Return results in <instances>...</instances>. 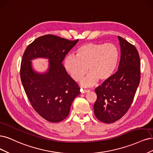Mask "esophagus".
<instances>
[{"label":"esophagus","mask_w":153,"mask_h":153,"mask_svg":"<svg viewBox=\"0 0 153 153\" xmlns=\"http://www.w3.org/2000/svg\"><path fill=\"white\" fill-rule=\"evenodd\" d=\"M90 90H87V89H82V88H81V92L82 93H86L88 92H89Z\"/></svg>","instance_id":"obj_1"}]
</instances>
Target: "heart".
Instances as JSON below:
<instances>
[{
  "label": "heart",
  "mask_w": 153,
  "mask_h": 153,
  "mask_svg": "<svg viewBox=\"0 0 153 153\" xmlns=\"http://www.w3.org/2000/svg\"><path fill=\"white\" fill-rule=\"evenodd\" d=\"M76 56L67 55L64 67L71 77L80 81L88 72V76L82 81L84 86H91L99 79L105 81L114 74L120 59L119 50L112 43H88L76 50Z\"/></svg>",
  "instance_id": "obj_1"
}]
</instances>
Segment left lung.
<instances>
[{
  "label": "left lung",
  "instance_id": "obj_1",
  "mask_svg": "<svg viewBox=\"0 0 153 153\" xmlns=\"http://www.w3.org/2000/svg\"><path fill=\"white\" fill-rule=\"evenodd\" d=\"M121 58L118 70L95 89L94 112L105 123L120 120L129 109L140 80V61L136 48L118 36Z\"/></svg>",
  "mask_w": 153,
  "mask_h": 153
}]
</instances>
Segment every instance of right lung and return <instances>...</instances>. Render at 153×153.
Returning <instances> with one entry per match:
<instances>
[{
    "instance_id": "obj_1",
    "label": "right lung",
    "mask_w": 153,
    "mask_h": 153,
    "mask_svg": "<svg viewBox=\"0 0 153 153\" xmlns=\"http://www.w3.org/2000/svg\"><path fill=\"white\" fill-rule=\"evenodd\" d=\"M78 41L49 34L34 40L23 53L20 77L25 91L34 110L50 122L65 119L74 99L80 93L77 83L62 64ZM37 57L49 60L47 72L41 74L33 70L31 60Z\"/></svg>"
}]
</instances>
